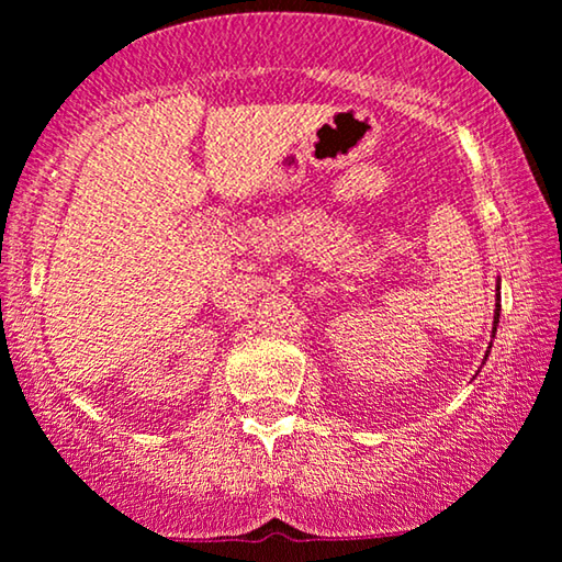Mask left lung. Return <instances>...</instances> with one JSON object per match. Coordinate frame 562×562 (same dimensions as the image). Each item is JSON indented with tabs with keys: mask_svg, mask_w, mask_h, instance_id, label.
<instances>
[{
	"mask_svg": "<svg viewBox=\"0 0 562 562\" xmlns=\"http://www.w3.org/2000/svg\"><path fill=\"white\" fill-rule=\"evenodd\" d=\"M498 301H501V295H498ZM498 318H501V305H496V311H493V336H496V326H498ZM493 344V341H491ZM488 351H491V347H488ZM488 351H485V359H488ZM483 359V362H485ZM481 372V370H477Z\"/></svg>",
	"mask_w": 562,
	"mask_h": 562,
	"instance_id": "obj_1",
	"label": "left lung"
}]
</instances>
